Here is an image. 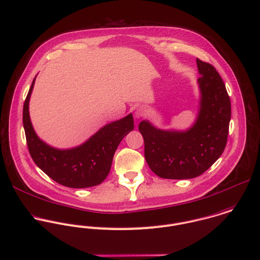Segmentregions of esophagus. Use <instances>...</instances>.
<instances>
[{"label":"esophagus","mask_w":260,"mask_h":260,"mask_svg":"<svg viewBox=\"0 0 260 260\" xmlns=\"http://www.w3.org/2000/svg\"><path fill=\"white\" fill-rule=\"evenodd\" d=\"M145 116V110L143 108H138L135 112V118L136 119H140L142 117Z\"/></svg>","instance_id":"34e87169"}]
</instances>
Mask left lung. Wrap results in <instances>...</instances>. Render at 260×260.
I'll list each match as a JSON object with an SVG mask.
<instances>
[{"label":"left lung","mask_w":260,"mask_h":260,"mask_svg":"<svg viewBox=\"0 0 260 260\" xmlns=\"http://www.w3.org/2000/svg\"><path fill=\"white\" fill-rule=\"evenodd\" d=\"M201 92L197 120L188 131H164L142 121L144 156L150 170L165 179H192L208 170L226 145L231 101L215 68L196 59Z\"/></svg>","instance_id":"left-lung-1"}]
</instances>
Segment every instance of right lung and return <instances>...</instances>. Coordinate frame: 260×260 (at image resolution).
Segmentation results:
<instances>
[{
  "label": "right lung",
  "instance_id": "1",
  "mask_svg": "<svg viewBox=\"0 0 260 260\" xmlns=\"http://www.w3.org/2000/svg\"><path fill=\"white\" fill-rule=\"evenodd\" d=\"M35 80L23 106V126L34 161L51 179L66 187L87 188L101 184L110 173L118 145L134 128L132 115L106 125L78 147L56 149L37 136L30 122L28 104Z\"/></svg>",
  "mask_w": 260,
  "mask_h": 260
}]
</instances>
